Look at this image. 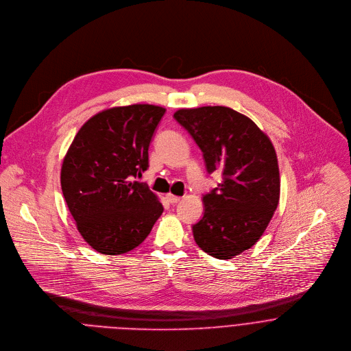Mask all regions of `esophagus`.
Here are the masks:
<instances>
[{"label": "esophagus", "mask_w": 351, "mask_h": 351, "mask_svg": "<svg viewBox=\"0 0 351 351\" xmlns=\"http://www.w3.org/2000/svg\"><path fill=\"white\" fill-rule=\"evenodd\" d=\"M166 199H167V202H169L170 204H176V203H178V202L181 200L178 196H174V195H170V193L166 196Z\"/></svg>", "instance_id": "obj_1"}]
</instances>
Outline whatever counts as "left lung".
<instances>
[{"instance_id": "8db88e82", "label": "left lung", "mask_w": 351, "mask_h": 351, "mask_svg": "<svg viewBox=\"0 0 351 351\" xmlns=\"http://www.w3.org/2000/svg\"><path fill=\"white\" fill-rule=\"evenodd\" d=\"M174 118L202 149L207 173L222 174L217 188L203 195L195 241L210 256L232 258L260 239L278 207L274 145L250 118L230 108L181 109Z\"/></svg>"}]
</instances>
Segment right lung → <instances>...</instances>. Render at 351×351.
Here are the masks:
<instances>
[{
    "label": "right lung",
    "instance_id": "1",
    "mask_svg": "<svg viewBox=\"0 0 351 351\" xmlns=\"http://www.w3.org/2000/svg\"><path fill=\"white\" fill-rule=\"evenodd\" d=\"M165 109L113 108L90 118L62 163L61 188L83 238L102 254L138 246L163 213L144 182L148 147Z\"/></svg>",
    "mask_w": 351,
    "mask_h": 351
}]
</instances>
